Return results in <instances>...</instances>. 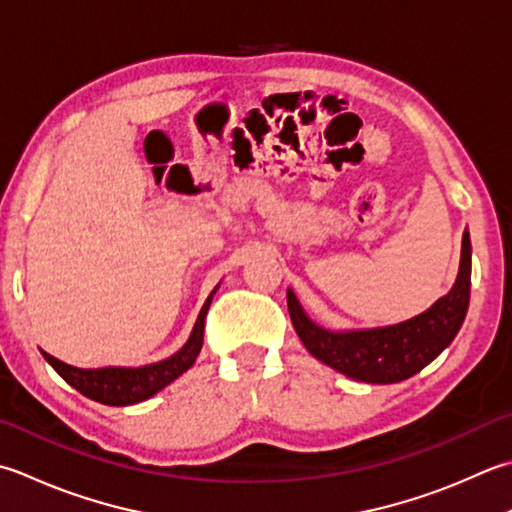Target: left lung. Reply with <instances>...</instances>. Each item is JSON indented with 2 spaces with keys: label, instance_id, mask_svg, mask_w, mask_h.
I'll use <instances>...</instances> for the list:
<instances>
[{
  "label": "left lung",
  "instance_id": "left-lung-1",
  "mask_svg": "<svg viewBox=\"0 0 512 512\" xmlns=\"http://www.w3.org/2000/svg\"><path fill=\"white\" fill-rule=\"evenodd\" d=\"M288 313L299 339L319 362L368 384H395L413 377L453 342L464 324L470 299V235L462 239V262L450 293L402 324L368 330H328L308 319L293 290Z\"/></svg>",
  "mask_w": 512,
  "mask_h": 512
}]
</instances>
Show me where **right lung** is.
Listing matches in <instances>:
<instances>
[{
  "mask_svg": "<svg viewBox=\"0 0 512 512\" xmlns=\"http://www.w3.org/2000/svg\"><path fill=\"white\" fill-rule=\"evenodd\" d=\"M219 288V286H217ZM215 288V290H217ZM213 293L208 295L206 304L199 310V317L193 326L188 342L162 362L137 366V368H122V366H106V368H77L59 362L57 357L46 355L48 364L57 370V375L64 379L66 384L73 386L79 393L88 399H95L99 404L106 406H130L139 404L144 399L153 397L159 390L166 388L170 382L186 373V370L195 364V359L204 344V322L206 313L213 302Z\"/></svg>",
  "mask_w": 512,
  "mask_h": 512,
  "instance_id": "1",
  "label": "right lung"
}]
</instances>
